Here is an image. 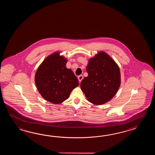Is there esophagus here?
Returning <instances> with one entry per match:
<instances>
[{
    "label": "esophagus",
    "instance_id": "esophagus-1",
    "mask_svg": "<svg viewBox=\"0 0 155 155\" xmlns=\"http://www.w3.org/2000/svg\"><path fill=\"white\" fill-rule=\"evenodd\" d=\"M83 79V76L82 75H79L78 76V80H79V82H81Z\"/></svg>",
    "mask_w": 155,
    "mask_h": 155
}]
</instances>
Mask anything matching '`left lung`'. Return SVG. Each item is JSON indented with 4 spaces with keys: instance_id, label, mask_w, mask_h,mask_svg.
I'll return each mask as SVG.
<instances>
[{
    "instance_id": "left-lung-1",
    "label": "left lung",
    "mask_w": 155,
    "mask_h": 155,
    "mask_svg": "<svg viewBox=\"0 0 155 155\" xmlns=\"http://www.w3.org/2000/svg\"><path fill=\"white\" fill-rule=\"evenodd\" d=\"M88 76L80 87L89 102L102 105L115 95L121 84L119 66L108 54L101 51L89 60Z\"/></svg>"
}]
</instances>
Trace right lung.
Wrapping results in <instances>:
<instances>
[{
  "mask_svg": "<svg viewBox=\"0 0 155 155\" xmlns=\"http://www.w3.org/2000/svg\"><path fill=\"white\" fill-rule=\"evenodd\" d=\"M67 60L56 52L48 56L36 71L35 82L43 98L55 104L69 97L79 81L71 70L67 69Z\"/></svg>",
  "mask_w": 155,
  "mask_h": 155,
  "instance_id": "1",
  "label": "right lung"
}]
</instances>
